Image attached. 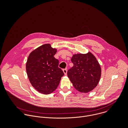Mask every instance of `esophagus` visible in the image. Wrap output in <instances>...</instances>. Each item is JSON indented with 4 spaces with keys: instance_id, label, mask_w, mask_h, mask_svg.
<instances>
[{
    "instance_id": "1",
    "label": "esophagus",
    "mask_w": 128,
    "mask_h": 128,
    "mask_svg": "<svg viewBox=\"0 0 128 128\" xmlns=\"http://www.w3.org/2000/svg\"><path fill=\"white\" fill-rule=\"evenodd\" d=\"M62 70H63V72H64V74L65 75H66V74H67V70H66V68L63 69Z\"/></svg>"
}]
</instances>
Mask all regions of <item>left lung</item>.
Returning a JSON list of instances; mask_svg holds the SVG:
<instances>
[{
  "mask_svg": "<svg viewBox=\"0 0 128 128\" xmlns=\"http://www.w3.org/2000/svg\"><path fill=\"white\" fill-rule=\"evenodd\" d=\"M73 66L68 71V76L74 87L81 92L93 90L98 83L101 68L96 57L90 52L73 55Z\"/></svg>",
  "mask_w": 128,
  "mask_h": 128,
  "instance_id": "obj_1",
  "label": "left lung"
}]
</instances>
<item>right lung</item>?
<instances>
[{
	"label": "right lung",
	"instance_id": "1",
	"mask_svg": "<svg viewBox=\"0 0 128 128\" xmlns=\"http://www.w3.org/2000/svg\"><path fill=\"white\" fill-rule=\"evenodd\" d=\"M56 50L49 44L43 45L29 55L26 70L29 80L37 91L49 94L54 91L64 73L58 68L59 61L54 56Z\"/></svg>",
	"mask_w": 128,
	"mask_h": 128
}]
</instances>
